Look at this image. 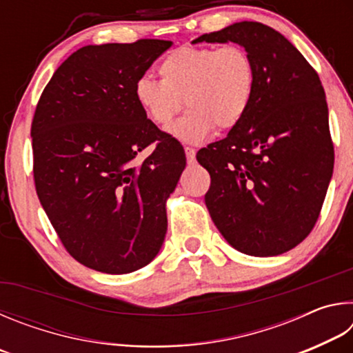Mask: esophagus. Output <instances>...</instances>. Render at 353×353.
<instances>
[{
	"label": "esophagus",
	"mask_w": 353,
	"mask_h": 353,
	"mask_svg": "<svg viewBox=\"0 0 353 353\" xmlns=\"http://www.w3.org/2000/svg\"><path fill=\"white\" fill-rule=\"evenodd\" d=\"M185 155H187V162L188 163H194L196 162V149L185 146Z\"/></svg>",
	"instance_id": "1"
}]
</instances>
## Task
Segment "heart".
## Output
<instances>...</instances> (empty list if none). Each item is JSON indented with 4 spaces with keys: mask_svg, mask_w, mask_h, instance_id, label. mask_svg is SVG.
Returning a JSON list of instances; mask_svg holds the SVG:
<instances>
[{
    "mask_svg": "<svg viewBox=\"0 0 353 353\" xmlns=\"http://www.w3.org/2000/svg\"><path fill=\"white\" fill-rule=\"evenodd\" d=\"M159 74L162 81L141 76L135 82L137 103L149 121L166 129L185 101L190 110L170 128L183 143L204 141L214 128H236L254 103L255 62L243 46L177 48L160 62Z\"/></svg>",
    "mask_w": 353,
    "mask_h": 353,
    "instance_id": "obj_1",
    "label": "heart"
}]
</instances>
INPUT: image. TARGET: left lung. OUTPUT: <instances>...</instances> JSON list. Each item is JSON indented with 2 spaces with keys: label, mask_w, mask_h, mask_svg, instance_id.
<instances>
[{
  "label": "left lung",
  "mask_w": 353,
  "mask_h": 353,
  "mask_svg": "<svg viewBox=\"0 0 353 353\" xmlns=\"http://www.w3.org/2000/svg\"><path fill=\"white\" fill-rule=\"evenodd\" d=\"M198 41L241 45L256 70L248 115L196 155L212 179L205 205L232 248L280 255L312 232L333 174L324 87L294 45L261 23H234Z\"/></svg>",
  "instance_id": "obj_1"
}]
</instances>
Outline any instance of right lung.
Returning a JSON list of instances; mask_svg holds the SVG:
<instances>
[{
  "instance_id": "right-lung-1",
  "label": "right lung",
  "mask_w": 353,
  "mask_h": 353,
  "mask_svg": "<svg viewBox=\"0 0 353 353\" xmlns=\"http://www.w3.org/2000/svg\"><path fill=\"white\" fill-rule=\"evenodd\" d=\"M172 41L88 45L52 74L34 113V182L65 249L81 265L128 274L162 248L166 199L187 163L149 121L135 82ZM153 145L152 154H138Z\"/></svg>"
}]
</instances>
